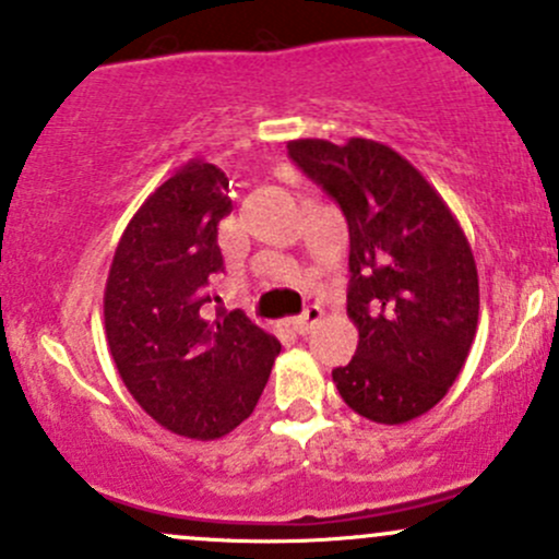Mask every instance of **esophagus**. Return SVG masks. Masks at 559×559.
Instances as JSON below:
<instances>
[{"instance_id":"esophagus-1","label":"esophagus","mask_w":559,"mask_h":559,"mask_svg":"<svg viewBox=\"0 0 559 559\" xmlns=\"http://www.w3.org/2000/svg\"><path fill=\"white\" fill-rule=\"evenodd\" d=\"M321 316H324V313H321L319 305H308V308H305L302 313L297 316V319H292V329H295L297 334H308L310 329L319 324Z\"/></svg>"}]
</instances>
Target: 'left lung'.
<instances>
[{"mask_svg": "<svg viewBox=\"0 0 559 559\" xmlns=\"http://www.w3.org/2000/svg\"><path fill=\"white\" fill-rule=\"evenodd\" d=\"M289 157L348 222L358 348L332 369L340 396L385 426L418 418L455 383L477 334L472 246L437 190L391 146L299 139Z\"/></svg>", "mask_w": 559, "mask_h": 559, "instance_id": "8db88e82", "label": "left lung"}]
</instances>
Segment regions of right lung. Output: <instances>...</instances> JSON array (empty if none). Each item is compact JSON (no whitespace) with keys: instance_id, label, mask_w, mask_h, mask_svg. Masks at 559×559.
I'll use <instances>...</instances> for the list:
<instances>
[{"instance_id":"1","label":"right lung","mask_w":559,"mask_h":559,"mask_svg":"<svg viewBox=\"0 0 559 559\" xmlns=\"http://www.w3.org/2000/svg\"><path fill=\"white\" fill-rule=\"evenodd\" d=\"M230 211L225 171L187 163L146 198L111 260V358L141 409L179 437L219 439L240 426L281 350L243 310H211V281L225 273L216 235Z\"/></svg>"}]
</instances>
